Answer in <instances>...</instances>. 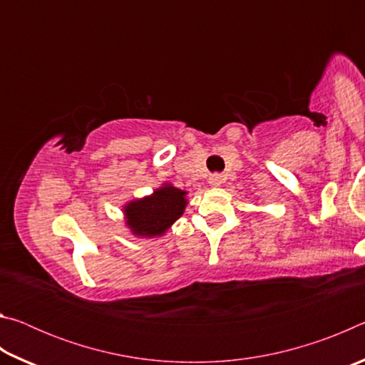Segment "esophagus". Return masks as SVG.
Instances as JSON below:
<instances>
[{
  "label": "esophagus",
  "mask_w": 365,
  "mask_h": 365,
  "mask_svg": "<svg viewBox=\"0 0 365 365\" xmlns=\"http://www.w3.org/2000/svg\"><path fill=\"white\" fill-rule=\"evenodd\" d=\"M222 182H224V178H222V175L219 174H214L209 177V185H211V187H220Z\"/></svg>",
  "instance_id": "1"
}]
</instances>
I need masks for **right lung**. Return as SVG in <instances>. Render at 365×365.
<instances>
[{"label":"right lung","mask_w":365,"mask_h":365,"mask_svg":"<svg viewBox=\"0 0 365 365\" xmlns=\"http://www.w3.org/2000/svg\"><path fill=\"white\" fill-rule=\"evenodd\" d=\"M187 191L175 188L172 183H163L151 195L138 197L123 206L125 225L135 237L156 238L169 230L177 219L182 217L188 205Z\"/></svg>","instance_id":"add662e5"}]
</instances>
